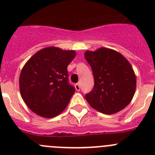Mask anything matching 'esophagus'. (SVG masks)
<instances>
[{
	"label": "esophagus",
	"mask_w": 155,
	"mask_h": 155,
	"mask_svg": "<svg viewBox=\"0 0 155 155\" xmlns=\"http://www.w3.org/2000/svg\"><path fill=\"white\" fill-rule=\"evenodd\" d=\"M74 87H75V89L77 91H80V90H81V85H80L79 83L76 84L75 85H74Z\"/></svg>",
	"instance_id": "esophagus-1"
}]
</instances>
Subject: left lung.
I'll use <instances>...</instances> for the list:
<instances>
[{"instance_id":"obj_1","label":"left lung","mask_w":155,"mask_h":155,"mask_svg":"<svg viewBox=\"0 0 155 155\" xmlns=\"http://www.w3.org/2000/svg\"><path fill=\"white\" fill-rule=\"evenodd\" d=\"M84 57L94 77L93 90L85 95L90 106L103 114H115L127 106L136 87V77L127 59L106 47L87 50Z\"/></svg>"}]
</instances>
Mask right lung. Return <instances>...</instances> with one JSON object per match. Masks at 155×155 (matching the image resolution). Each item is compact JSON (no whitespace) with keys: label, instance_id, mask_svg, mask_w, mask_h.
Returning <instances> with one entry per match:
<instances>
[{"label":"right lung","instance_id":"add662e5","mask_svg":"<svg viewBox=\"0 0 155 155\" xmlns=\"http://www.w3.org/2000/svg\"><path fill=\"white\" fill-rule=\"evenodd\" d=\"M74 50L49 47L37 52L25 64L19 76L21 96L38 115L52 118L62 113L75 92L68 83L67 67Z\"/></svg>","mask_w":155,"mask_h":155}]
</instances>
